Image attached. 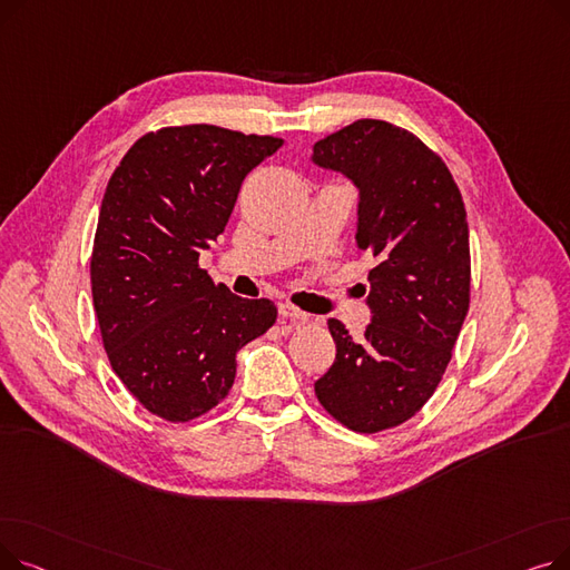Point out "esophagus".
I'll list each match as a JSON object with an SVG mask.
<instances>
[{
	"instance_id": "34e87169",
	"label": "esophagus",
	"mask_w": 570,
	"mask_h": 570,
	"mask_svg": "<svg viewBox=\"0 0 570 570\" xmlns=\"http://www.w3.org/2000/svg\"><path fill=\"white\" fill-rule=\"evenodd\" d=\"M279 314H282L284 318H291V321H307V318H309L307 312L293 307L291 303H279Z\"/></svg>"
}]
</instances>
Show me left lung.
Wrapping results in <instances>:
<instances>
[{
	"instance_id": "8db88e82",
	"label": "left lung",
	"mask_w": 570,
	"mask_h": 570,
	"mask_svg": "<svg viewBox=\"0 0 570 570\" xmlns=\"http://www.w3.org/2000/svg\"><path fill=\"white\" fill-rule=\"evenodd\" d=\"M312 159L361 191L355 239L376 258L365 337L327 321L337 353L314 391L344 428L374 434L421 411L451 363L471 295L466 209L441 157L383 119L325 136Z\"/></svg>"
}]
</instances>
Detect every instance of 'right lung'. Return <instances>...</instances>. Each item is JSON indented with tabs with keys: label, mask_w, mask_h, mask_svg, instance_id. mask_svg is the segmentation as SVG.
<instances>
[{
	"label": "right lung",
	"mask_w": 570,
	"mask_h": 570,
	"mask_svg": "<svg viewBox=\"0 0 570 570\" xmlns=\"http://www.w3.org/2000/svg\"><path fill=\"white\" fill-rule=\"evenodd\" d=\"M284 145L215 125L138 138L108 179L89 277L112 372L149 411L189 423L233 387L235 353L277 318L198 265L235 207L243 179Z\"/></svg>",
	"instance_id": "right-lung-1"
}]
</instances>
